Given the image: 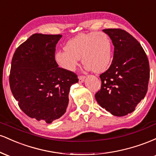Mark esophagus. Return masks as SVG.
<instances>
[{"label":"esophagus","mask_w":156,"mask_h":156,"mask_svg":"<svg viewBox=\"0 0 156 156\" xmlns=\"http://www.w3.org/2000/svg\"><path fill=\"white\" fill-rule=\"evenodd\" d=\"M85 78L86 77L84 76H80L78 77V80H79V83H83L84 81V80H85Z\"/></svg>","instance_id":"1"}]
</instances>
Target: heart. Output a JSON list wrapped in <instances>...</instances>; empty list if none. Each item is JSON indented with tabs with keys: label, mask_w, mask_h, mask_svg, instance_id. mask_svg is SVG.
I'll use <instances>...</instances> for the list:
<instances>
[{
	"label": "heart",
	"mask_w": 156,
	"mask_h": 156,
	"mask_svg": "<svg viewBox=\"0 0 156 156\" xmlns=\"http://www.w3.org/2000/svg\"><path fill=\"white\" fill-rule=\"evenodd\" d=\"M65 51H58L55 60L60 67L73 71L80 58L86 69L100 73L106 70L112 61V42L103 32L81 34L69 39Z\"/></svg>",
	"instance_id": "heart-1"
}]
</instances>
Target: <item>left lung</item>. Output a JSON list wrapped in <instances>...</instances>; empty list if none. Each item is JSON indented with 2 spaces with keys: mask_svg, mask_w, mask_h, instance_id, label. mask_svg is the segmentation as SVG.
Wrapping results in <instances>:
<instances>
[{
  "mask_svg": "<svg viewBox=\"0 0 156 156\" xmlns=\"http://www.w3.org/2000/svg\"><path fill=\"white\" fill-rule=\"evenodd\" d=\"M114 46L112 64L100 76L101 89L95 99L102 108L117 117L135 110L146 95L150 79L147 56L139 42L120 28L103 30Z\"/></svg>",
  "mask_w": 156,
  "mask_h": 156,
  "instance_id": "obj_1",
  "label": "left lung"
}]
</instances>
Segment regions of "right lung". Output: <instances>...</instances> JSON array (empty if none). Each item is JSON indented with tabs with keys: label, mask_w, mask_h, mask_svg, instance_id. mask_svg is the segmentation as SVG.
<instances>
[{
	"label": "right lung",
	"mask_w": 156,
	"mask_h": 156,
	"mask_svg": "<svg viewBox=\"0 0 156 156\" xmlns=\"http://www.w3.org/2000/svg\"><path fill=\"white\" fill-rule=\"evenodd\" d=\"M60 34H34L16 49L9 75L11 91L26 115L50 124L66 112L69 92L78 76L58 67Z\"/></svg>",
	"instance_id": "add662e5"
}]
</instances>
